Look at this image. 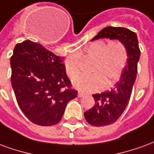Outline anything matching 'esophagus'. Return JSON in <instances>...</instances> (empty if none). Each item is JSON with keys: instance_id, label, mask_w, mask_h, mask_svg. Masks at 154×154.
<instances>
[{"instance_id": "obj_1", "label": "esophagus", "mask_w": 154, "mask_h": 154, "mask_svg": "<svg viewBox=\"0 0 154 154\" xmlns=\"http://www.w3.org/2000/svg\"><path fill=\"white\" fill-rule=\"evenodd\" d=\"M84 96H85V94L84 93H82V92H80V91H79V92H78V94H77V97H83Z\"/></svg>"}]
</instances>
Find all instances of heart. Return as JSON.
I'll return each instance as SVG.
<instances>
[{
	"mask_svg": "<svg viewBox=\"0 0 154 154\" xmlns=\"http://www.w3.org/2000/svg\"><path fill=\"white\" fill-rule=\"evenodd\" d=\"M83 56L94 60L91 76H78L72 79V85L83 91H95L102 87L108 88L118 80L127 63L128 54L125 45L119 41L109 44L103 40L93 41L84 48ZM67 76L73 77L79 74V61L75 55L65 61Z\"/></svg>",
	"mask_w": 154,
	"mask_h": 154,
	"instance_id": "1",
	"label": "heart"
}]
</instances>
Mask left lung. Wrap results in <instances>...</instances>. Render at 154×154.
<instances>
[{
    "mask_svg": "<svg viewBox=\"0 0 154 154\" xmlns=\"http://www.w3.org/2000/svg\"><path fill=\"white\" fill-rule=\"evenodd\" d=\"M99 38L118 39L126 48L128 58L120 79L113 88L100 94H94L95 106L84 113L87 122L97 127L113 124L125 110L136 80L137 65L140 57L137 35L129 29L108 26L101 29L91 40Z\"/></svg>",
    "mask_w": 154,
    "mask_h": 154,
    "instance_id": "left-lung-1",
    "label": "left lung"
}]
</instances>
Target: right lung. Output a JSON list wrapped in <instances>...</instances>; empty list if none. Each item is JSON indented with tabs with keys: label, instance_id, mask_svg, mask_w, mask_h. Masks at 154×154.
Returning <instances> with one entry per match:
<instances>
[{
	"label": "right lung",
	"instance_id": "1",
	"mask_svg": "<svg viewBox=\"0 0 154 154\" xmlns=\"http://www.w3.org/2000/svg\"><path fill=\"white\" fill-rule=\"evenodd\" d=\"M62 58L30 40L14 48L11 57L12 88L22 112L35 125L57 124L67 103L77 97V91L70 88Z\"/></svg>",
	"mask_w": 154,
	"mask_h": 154
}]
</instances>
